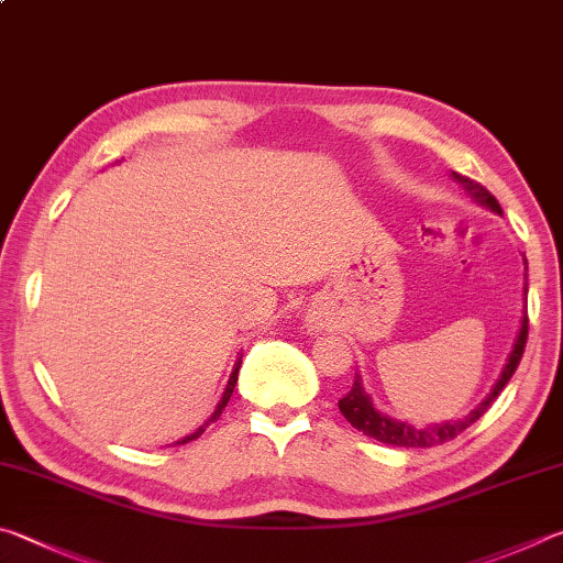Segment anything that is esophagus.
<instances>
[{
  "label": "esophagus",
  "instance_id": "obj_1",
  "mask_svg": "<svg viewBox=\"0 0 563 563\" xmlns=\"http://www.w3.org/2000/svg\"><path fill=\"white\" fill-rule=\"evenodd\" d=\"M307 329H309V331H317L319 327H317V323H313V319H307Z\"/></svg>",
  "mask_w": 563,
  "mask_h": 563
}]
</instances>
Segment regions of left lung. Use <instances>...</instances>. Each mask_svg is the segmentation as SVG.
Here are the masks:
<instances>
[{"label": "left lung", "instance_id": "obj_1", "mask_svg": "<svg viewBox=\"0 0 563 563\" xmlns=\"http://www.w3.org/2000/svg\"><path fill=\"white\" fill-rule=\"evenodd\" d=\"M450 177L477 205L487 207V210H492L495 214H501V207L497 202V197L492 195L487 187H482L479 183L470 180V177L460 175V173H450ZM527 323L529 321H527V260H525V311H521V319H519L517 339H515V343H511L507 363H505V368H501L499 378L495 380V386L489 388V393L485 398H482L479 406L472 408L465 418L432 422V426H426V428H416L406 420L390 418V416H386V412H380L376 406H373V398L368 396L366 388H363L361 373H356L351 390L339 400V410L343 412V418H346L353 428L363 432V435L376 438L378 442H386V445H396V448H435V445H442V442L457 438L462 430H467L472 422H477L482 416H485V410L497 400L499 393L507 388V383H509L511 376H515V371H517L519 361H521V353H525V346H527V331H529Z\"/></svg>", "mask_w": 563, "mask_h": 563}]
</instances>
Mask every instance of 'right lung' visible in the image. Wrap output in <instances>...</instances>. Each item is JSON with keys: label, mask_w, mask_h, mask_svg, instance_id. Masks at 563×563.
Segmentation results:
<instances>
[{"label": "right lung", "mask_w": 563, "mask_h": 563, "mask_svg": "<svg viewBox=\"0 0 563 563\" xmlns=\"http://www.w3.org/2000/svg\"><path fill=\"white\" fill-rule=\"evenodd\" d=\"M240 366H242V353L240 356H236V361H234V368H232V373H230V380H227V386H224V390H222V398H220V402H217L214 406V410H212V416L207 418L200 428H197L195 432H190V435H185L183 440H177L175 445H185V442H190V440H195V438H200L202 432H205V428L207 426H212V422L222 416V410L227 408V402H230V398H232V393H234V386H236V376H240Z\"/></svg>", "instance_id": "add662e5"}]
</instances>
